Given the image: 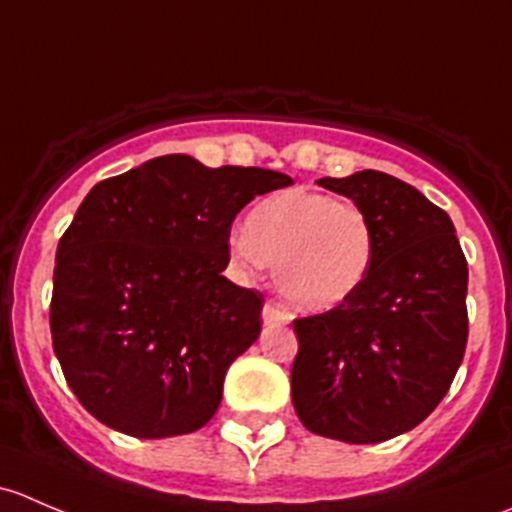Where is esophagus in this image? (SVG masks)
I'll return each mask as SVG.
<instances>
[{"mask_svg": "<svg viewBox=\"0 0 512 512\" xmlns=\"http://www.w3.org/2000/svg\"><path fill=\"white\" fill-rule=\"evenodd\" d=\"M262 322L265 324H287L289 322L287 309L277 302H267L265 307H262Z\"/></svg>", "mask_w": 512, "mask_h": 512, "instance_id": "1", "label": "esophagus"}]
</instances>
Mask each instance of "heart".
I'll return each instance as SVG.
<instances>
[{
  "label": "heart",
  "mask_w": 512,
  "mask_h": 512,
  "mask_svg": "<svg viewBox=\"0 0 512 512\" xmlns=\"http://www.w3.org/2000/svg\"><path fill=\"white\" fill-rule=\"evenodd\" d=\"M245 270H275V285L299 312H329L359 292L376 255L374 227L359 205L309 190L262 200L230 235Z\"/></svg>",
  "instance_id": "heart-1"
}]
</instances>
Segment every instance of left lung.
<instances>
[{"label":"left lung","instance_id":"obj_1","mask_svg":"<svg viewBox=\"0 0 512 512\" xmlns=\"http://www.w3.org/2000/svg\"><path fill=\"white\" fill-rule=\"evenodd\" d=\"M317 183L364 210L376 255L349 302L294 319L292 404L317 436L389 441L451 389L468 342V262L451 218L414 185L379 170Z\"/></svg>","mask_w":512,"mask_h":512}]
</instances>
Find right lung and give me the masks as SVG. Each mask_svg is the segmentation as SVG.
Wrapping results in <instances>:
<instances>
[{
  "mask_svg": "<svg viewBox=\"0 0 512 512\" xmlns=\"http://www.w3.org/2000/svg\"><path fill=\"white\" fill-rule=\"evenodd\" d=\"M292 178L173 153L96 183L59 240L51 342L66 384L113 431L168 438L218 411L262 294L232 285L230 227Z\"/></svg>",
  "mask_w": 512,
  "mask_h": 512,
  "instance_id": "obj_1",
  "label": "right lung"
}]
</instances>
